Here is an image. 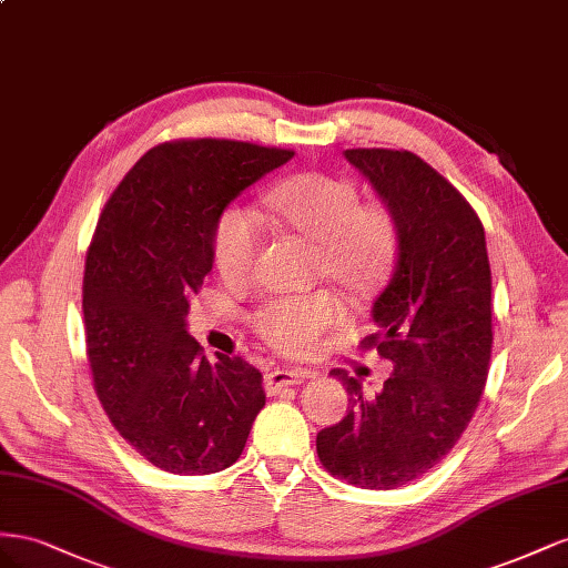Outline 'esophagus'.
<instances>
[{"label":"esophagus","instance_id":"esophagus-1","mask_svg":"<svg viewBox=\"0 0 568 568\" xmlns=\"http://www.w3.org/2000/svg\"><path fill=\"white\" fill-rule=\"evenodd\" d=\"M310 376H312L310 371H302V368H273V371H268V374H266L264 383H266V390L268 393H278L281 387L300 385Z\"/></svg>","mask_w":568,"mask_h":568}]
</instances>
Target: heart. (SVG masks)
Listing matches in <instances>:
<instances>
[{"mask_svg": "<svg viewBox=\"0 0 568 568\" xmlns=\"http://www.w3.org/2000/svg\"><path fill=\"white\" fill-rule=\"evenodd\" d=\"M271 216L285 229L314 242L318 268L354 297H364L383 283L397 252V229L383 206H359V192L323 173H304L273 187ZM262 245V221L250 206L223 209L214 231L216 266L229 278L247 273ZM347 306L333 290L278 293L262 300L252 314V328L285 354H306L323 335L345 321Z\"/></svg>", "mask_w": 568, "mask_h": 568, "instance_id": "b5f03b06", "label": "heart"}]
</instances>
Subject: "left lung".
Masks as SVG:
<instances>
[{"instance_id":"obj_1","label":"left lung","mask_w":568,"mask_h":568,"mask_svg":"<svg viewBox=\"0 0 568 568\" xmlns=\"http://www.w3.org/2000/svg\"><path fill=\"white\" fill-rule=\"evenodd\" d=\"M397 229L390 281L371 306L364 339L393 364L371 399L333 368L347 416L316 435L321 464L364 490H393L428 474L471 420L493 347V281L485 231L462 194L424 159L397 150H347Z\"/></svg>"}]
</instances>
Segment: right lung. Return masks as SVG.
I'll return each instance as SVG.
<instances>
[{
  "label": "right lung",
  "instance_id": "obj_1",
  "mask_svg": "<svg viewBox=\"0 0 568 568\" xmlns=\"http://www.w3.org/2000/svg\"><path fill=\"white\" fill-rule=\"evenodd\" d=\"M293 156L233 140L159 144L97 223L83 281L94 390L123 440L161 471L229 468L264 409L262 374L240 356L209 362L187 314L214 266L223 209Z\"/></svg>",
  "mask_w": 568,
  "mask_h": 568
}]
</instances>
